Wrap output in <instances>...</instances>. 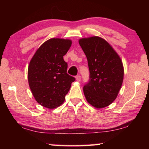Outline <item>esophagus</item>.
<instances>
[{
    "label": "esophagus",
    "mask_w": 149,
    "mask_h": 149,
    "mask_svg": "<svg viewBox=\"0 0 149 149\" xmlns=\"http://www.w3.org/2000/svg\"><path fill=\"white\" fill-rule=\"evenodd\" d=\"M75 79H76V80L77 81H80L81 76H80V75H77V76L75 77Z\"/></svg>",
    "instance_id": "34e87169"
}]
</instances>
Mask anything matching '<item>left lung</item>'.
I'll return each mask as SVG.
<instances>
[{"label":"left lung","instance_id":"8db88e82","mask_svg":"<svg viewBox=\"0 0 149 149\" xmlns=\"http://www.w3.org/2000/svg\"><path fill=\"white\" fill-rule=\"evenodd\" d=\"M86 55L89 80L84 87L87 101L96 108L109 106L116 99L123 79V67L119 55L101 37L79 40Z\"/></svg>","mask_w":149,"mask_h":149}]
</instances>
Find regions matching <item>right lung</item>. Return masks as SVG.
Instances as JSON below:
<instances>
[{"label": "right lung", "mask_w": 149, "mask_h": 149, "mask_svg": "<svg viewBox=\"0 0 149 149\" xmlns=\"http://www.w3.org/2000/svg\"><path fill=\"white\" fill-rule=\"evenodd\" d=\"M72 45L70 39L52 38L37 50L27 71L29 85L36 101L53 109L65 100L75 77L67 74L68 64L63 56Z\"/></svg>", "instance_id": "1"}]
</instances>
